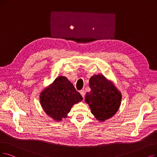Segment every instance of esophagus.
I'll list each match as a JSON object with an SVG mask.
<instances>
[{"label": "esophagus", "instance_id": "esophagus-1", "mask_svg": "<svg viewBox=\"0 0 157 157\" xmlns=\"http://www.w3.org/2000/svg\"><path fill=\"white\" fill-rule=\"evenodd\" d=\"M80 95H82V97L83 98H84V95H85V91H84V89L80 91Z\"/></svg>", "mask_w": 157, "mask_h": 157}]
</instances>
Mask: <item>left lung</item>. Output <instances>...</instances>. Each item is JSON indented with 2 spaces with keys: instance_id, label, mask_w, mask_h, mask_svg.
Instances as JSON below:
<instances>
[{
  "instance_id": "obj_1",
  "label": "left lung",
  "mask_w": 157,
  "mask_h": 157,
  "mask_svg": "<svg viewBox=\"0 0 157 157\" xmlns=\"http://www.w3.org/2000/svg\"><path fill=\"white\" fill-rule=\"evenodd\" d=\"M90 87L91 91L86 93L85 101L89 104L92 114L102 121L113 116L120 107L121 93L101 75L90 78Z\"/></svg>"
}]
</instances>
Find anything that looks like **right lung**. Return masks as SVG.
<instances>
[{
    "label": "right lung",
    "instance_id": "1",
    "mask_svg": "<svg viewBox=\"0 0 157 157\" xmlns=\"http://www.w3.org/2000/svg\"><path fill=\"white\" fill-rule=\"evenodd\" d=\"M40 99L46 113L55 121H60L66 117L73 104L83 98L67 78L60 76L41 93Z\"/></svg>",
    "mask_w": 157,
    "mask_h": 157
}]
</instances>
